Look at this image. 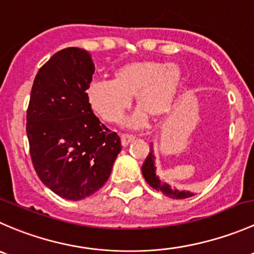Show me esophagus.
<instances>
[{
  "instance_id": "34e87169",
  "label": "esophagus",
  "mask_w": 254,
  "mask_h": 254,
  "mask_svg": "<svg viewBox=\"0 0 254 254\" xmlns=\"http://www.w3.org/2000/svg\"><path fill=\"white\" fill-rule=\"evenodd\" d=\"M134 140V137L133 135H129V134H122L121 137V143L124 147H127L128 144H129L130 142H133Z\"/></svg>"
}]
</instances>
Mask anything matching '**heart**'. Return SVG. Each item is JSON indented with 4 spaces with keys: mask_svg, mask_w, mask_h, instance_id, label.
Wrapping results in <instances>:
<instances>
[{
    "mask_svg": "<svg viewBox=\"0 0 254 254\" xmlns=\"http://www.w3.org/2000/svg\"><path fill=\"white\" fill-rule=\"evenodd\" d=\"M182 81L175 64L158 62L130 63L120 67L111 81H94L86 96L95 114L107 124H116L129 109L135 96L137 112L126 122L129 128L145 126L148 116L162 119L169 112Z\"/></svg>",
    "mask_w": 254,
    "mask_h": 254,
    "instance_id": "b5f03b06",
    "label": "heart"
}]
</instances>
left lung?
<instances>
[{
	"label": "left lung",
	"instance_id": "left-lung-1",
	"mask_svg": "<svg viewBox=\"0 0 254 254\" xmlns=\"http://www.w3.org/2000/svg\"><path fill=\"white\" fill-rule=\"evenodd\" d=\"M142 174L144 177L145 182L149 184V187H152L153 189H155L157 191H160L165 196L170 197V199H187V197L192 196V192L189 191H179L177 189H172L170 185L162 183L159 180V178L155 175V167H154V155H153V149L150 148L149 153H148V157L145 158L144 163L142 165Z\"/></svg>",
	"mask_w": 254,
	"mask_h": 254
}]
</instances>
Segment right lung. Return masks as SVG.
<instances>
[{"instance_id": "obj_1", "label": "right lung", "mask_w": 254, "mask_h": 254, "mask_svg": "<svg viewBox=\"0 0 254 254\" xmlns=\"http://www.w3.org/2000/svg\"><path fill=\"white\" fill-rule=\"evenodd\" d=\"M94 72L86 50H59L37 72L27 110L34 169L43 184L72 201L104 187L122 148L87 101Z\"/></svg>"}]
</instances>
